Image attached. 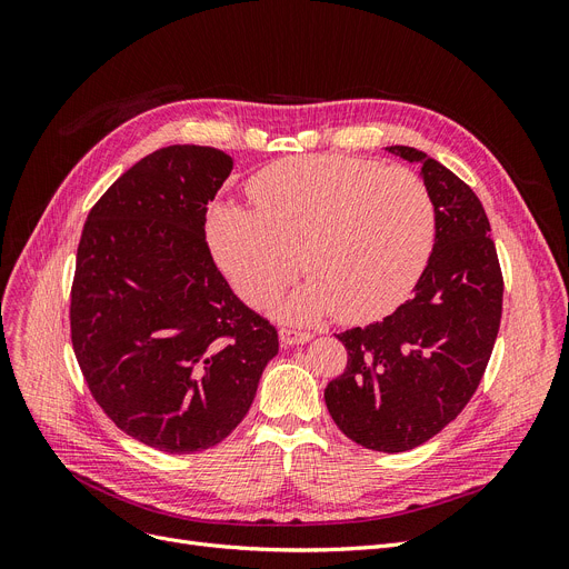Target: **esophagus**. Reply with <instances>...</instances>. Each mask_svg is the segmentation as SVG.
<instances>
[{
  "instance_id": "esophagus-1",
  "label": "esophagus",
  "mask_w": 569,
  "mask_h": 569,
  "mask_svg": "<svg viewBox=\"0 0 569 569\" xmlns=\"http://www.w3.org/2000/svg\"><path fill=\"white\" fill-rule=\"evenodd\" d=\"M313 339V335L302 332V330H292V327H281L279 330V341L281 346H300V343H309Z\"/></svg>"
}]
</instances>
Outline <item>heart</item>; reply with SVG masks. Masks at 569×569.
I'll use <instances>...</instances> for the list:
<instances>
[{
	"label": "heart",
	"mask_w": 569,
	"mask_h": 569,
	"mask_svg": "<svg viewBox=\"0 0 569 569\" xmlns=\"http://www.w3.org/2000/svg\"><path fill=\"white\" fill-rule=\"evenodd\" d=\"M256 207L221 200L207 244L237 295L262 307L302 267L309 277L277 311L316 322H365L395 311L420 281L436 237L425 179L401 166L318 154L262 170Z\"/></svg>",
	"instance_id": "heart-1"
}]
</instances>
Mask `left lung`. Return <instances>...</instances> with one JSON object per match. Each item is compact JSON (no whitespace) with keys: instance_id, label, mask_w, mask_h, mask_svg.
Segmentation results:
<instances>
[{"instance_id":"obj_1","label":"left lung","mask_w":569,"mask_h":569,"mask_svg":"<svg viewBox=\"0 0 569 569\" xmlns=\"http://www.w3.org/2000/svg\"><path fill=\"white\" fill-rule=\"evenodd\" d=\"M385 149L420 166L436 209L433 251L408 302L337 335L348 365L325 403L350 440L397 455L442 431L475 395L498 337L502 274L472 189L420 149Z\"/></svg>"}]
</instances>
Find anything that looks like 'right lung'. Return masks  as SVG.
Segmentation results:
<instances>
[{"label": "right lung", "mask_w": 569, "mask_h": 569, "mask_svg": "<svg viewBox=\"0 0 569 569\" xmlns=\"http://www.w3.org/2000/svg\"><path fill=\"white\" fill-rule=\"evenodd\" d=\"M230 170L221 149L161 147L99 198L78 244L71 341L89 392L127 436L170 455L230 436L279 352L204 242Z\"/></svg>", "instance_id": "right-lung-1"}]
</instances>
